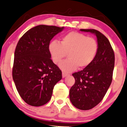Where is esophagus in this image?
Masks as SVG:
<instances>
[{
    "label": "esophagus",
    "instance_id": "esophagus-1",
    "mask_svg": "<svg viewBox=\"0 0 127 127\" xmlns=\"http://www.w3.org/2000/svg\"><path fill=\"white\" fill-rule=\"evenodd\" d=\"M67 75H68V74L66 73H65V72H63L62 73L63 78H65V77L67 76Z\"/></svg>",
    "mask_w": 127,
    "mask_h": 127
}]
</instances>
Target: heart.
<instances>
[{
	"instance_id": "obj_1",
	"label": "heart",
	"mask_w": 127,
	"mask_h": 127,
	"mask_svg": "<svg viewBox=\"0 0 127 127\" xmlns=\"http://www.w3.org/2000/svg\"><path fill=\"white\" fill-rule=\"evenodd\" d=\"M48 50L52 62L59 64L67 54L68 59L61 63L60 68L64 72H71L79 67H87L93 62L98 51L97 42L93 37L82 33L70 32L63 37L60 43L52 41Z\"/></svg>"
}]
</instances>
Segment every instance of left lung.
Instances as JSON below:
<instances>
[{"instance_id":"8db88e82","label":"left lung","mask_w":127,"mask_h":127,"mask_svg":"<svg viewBox=\"0 0 127 127\" xmlns=\"http://www.w3.org/2000/svg\"><path fill=\"white\" fill-rule=\"evenodd\" d=\"M90 32L97 39L98 51L93 62L82 70L72 74L75 83L69 91L70 100L80 110H90L103 100L111 84L115 54L107 37L94 29H81Z\"/></svg>"}]
</instances>
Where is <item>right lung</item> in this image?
I'll return each mask as SVG.
<instances>
[{"label": "right lung", "instance_id": "1", "mask_svg": "<svg viewBox=\"0 0 127 127\" xmlns=\"http://www.w3.org/2000/svg\"><path fill=\"white\" fill-rule=\"evenodd\" d=\"M64 27L39 25L20 38L14 54L12 78L21 97L29 105L40 106L52 97L62 72L51 59L48 46Z\"/></svg>", "mask_w": 127, "mask_h": 127}]
</instances>
